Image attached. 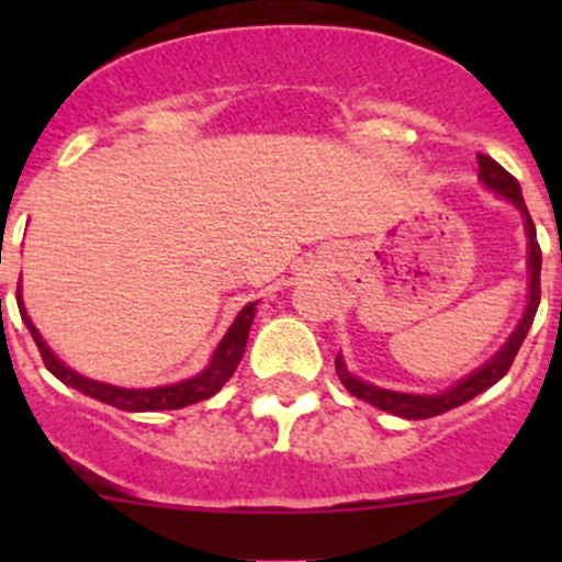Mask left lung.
<instances>
[{
	"instance_id": "1",
	"label": "left lung",
	"mask_w": 562,
	"mask_h": 562,
	"mask_svg": "<svg viewBox=\"0 0 562 562\" xmlns=\"http://www.w3.org/2000/svg\"><path fill=\"white\" fill-rule=\"evenodd\" d=\"M479 179L484 181L492 192H497L501 198H508V201H512L525 217L527 271H530L527 310H525L522 321H519V326L514 328V334L508 337V342L503 345V348L497 350V353L492 356L484 367H479L475 372H470L464 381H459L451 389H446L443 394H402V391L378 389V386H372V383H364V381H359V378L350 375L348 367H345V361H342V356L337 353V361H334V364H337V375H339V381H342V386L348 389L353 396H359V400L370 402V405L381 407V411H386V413H394V416H400V418L440 416V413L464 405L468 400L479 396L481 391L495 386V383L501 381L508 370H512L514 359H517L519 348H522L527 331H530V326H532V317H536L538 302H541V247H538L536 225H532L530 214H527L522 190H519V181L514 179V176L508 173L501 162H495L492 157H486V155H479Z\"/></svg>"
}]
</instances>
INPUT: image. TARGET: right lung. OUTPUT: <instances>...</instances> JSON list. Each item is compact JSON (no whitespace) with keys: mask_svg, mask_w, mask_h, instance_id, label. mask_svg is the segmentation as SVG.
<instances>
[{"mask_svg":"<svg viewBox=\"0 0 562 562\" xmlns=\"http://www.w3.org/2000/svg\"><path fill=\"white\" fill-rule=\"evenodd\" d=\"M15 296H19L21 317H24L26 328H30L40 356H43V364L48 367L50 375L59 378L65 386L78 389L81 394L94 396V400L105 402V405H113V407H119V411H130V413L179 411V407L192 405V402H203V400H209V396L217 394V391L225 386V381H228V378L236 372L241 356H245L247 334H249V326H252L255 304H258V302H249L247 307L236 315V321L231 323V328L225 331V337L220 339V345H217V350H214L209 367L203 372H198L195 378H187V381L171 383V386H160V389H122V386H111V383L92 381V378H83V375H78V372H72L67 364H61V361L50 353L48 345L43 342V337H40L35 323H32L30 315H26L24 302H21V288Z\"/></svg>","mask_w":562,"mask_h":562,"instance_id":"obj_1","label":"right lung"}]
</instances>
